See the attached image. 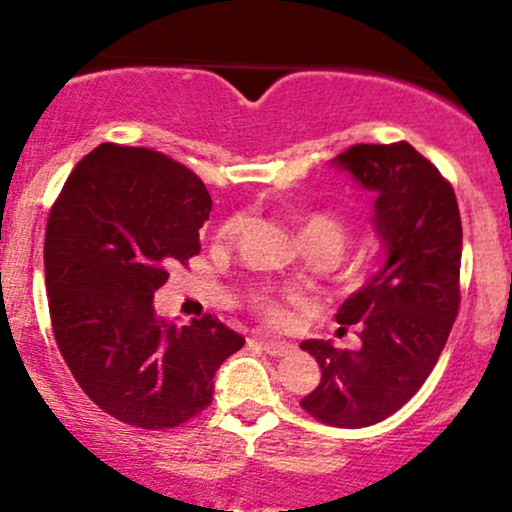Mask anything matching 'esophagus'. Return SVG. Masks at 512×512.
<instances>
[{
    "instance_id": "esophagus-1",
    "label": "esophagus",
    "mask_w": 512,
    "mask_h": 512,
    "mask_svg": "<svg viewBox=\"0 0 512 512\" xmlns=\"http://www.w3.org/2000/svg\"><path fill=\"white\" fill-rule=\"evenodd\" d=\"M252 344L260 346V349L267 351L269 356H286L296 349L291 342H284V339H269V337H255L252 339Z\"/></svg>"
}]
</instances>
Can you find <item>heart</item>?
<instances>
[{"label": "heart", "instance_id": "obj_1", "mask_svg": "<svg viewBox=\"0 0 512 512\" xmlns=\"http://www.w3.org/2000/svg\"><path fill=\"white\" fill-rule=\"evenodd\" d=\"M243 219L240 216H233L223 223L221 236H233L238 231ZM298 236H301L303 245L310 243H322L327 248L334 250V255H339V250L344 248L346 240V231L342 226V221H337L330 214H305L298 219ZM286 301H296L293 293H286L284 298L274 296V293H260L255 296V308L260 310V315L272 325H284L289 320V310H286Z\"/></svg>", "mask_w": 512, "mask_h": 512}]
</instances>
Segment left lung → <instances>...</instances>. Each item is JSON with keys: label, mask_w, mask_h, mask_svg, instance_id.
<instances>
[{"label": "left lung", "mask_w": 512, "mask_h": 512, "mask_svg": "<svg viewBox=\"0 0 512 512\" xmlns=\"http://www.w3.org/2000/svg\"><path fill=\"white\" fill-rule=\"evenodd\" d=\"M332 166L375 195L378 269L339 305L361 349L305 339L322 370L301 407L322 424L363 428L395 414L436 366L460 308L462 221L450 182L414 146L356 144Z\"/></svg>", "instance_id": "8db88e82"}]
</instances>
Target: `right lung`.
Segmentation results:
<instances>
[{
    "mask_svg": "<svg viewBox=\"0 0 512 512\" xmlns=\"http://www.w3.org/2000/svg\"><path fill=\"white\" fill-rule=\"evenodd\" d=\"M211 197L151 149L101 144L64 182L45 231L50 320L69 370L105 414L173 428L207 409L214 375L245 339L216 317L158 320L170 267L199 248Z\"/></svg>",
    "mask_w": 512,
    "mask_h": 512,
    "instance_id": "add662e5",
    "label": "right lung"
}]
</instances>
